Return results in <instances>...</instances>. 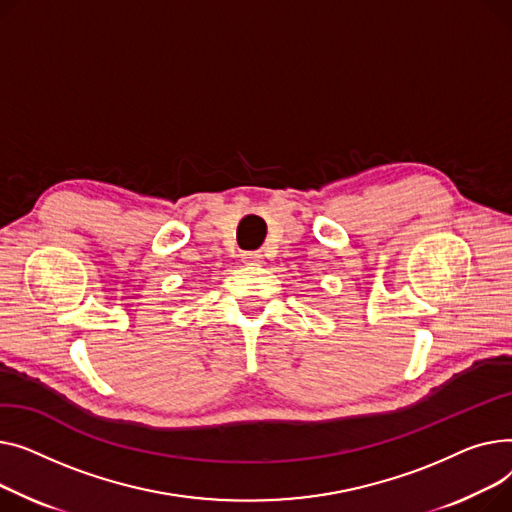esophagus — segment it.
Segmentation results:
<instances>
[{"label": "esophagus", "mask_w": 512, "mask_h": 512, "mask_svg": "<svg viewBox=\"0 0 512 512\" xmlns=\"http://www.w3.org/2000/svg\"><path fill=\"white\" fill-rule=\"evenodd\" d=\"M242 262L250 264V266H258V264H262V254H258V252H244L242 254Z\"/></svg>", "instance_id": "esophagus-1"}]
</instances>
